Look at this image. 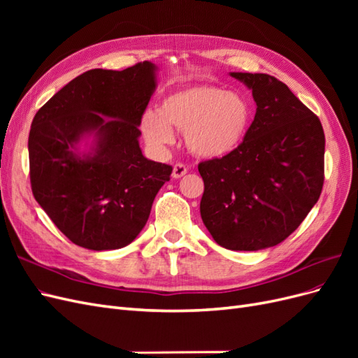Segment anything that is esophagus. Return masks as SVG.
Instances as JSON below:
<instances>
[{
    "label": "esophagus",
    "instance_id": "1",
    "mask_svg": "<svg viewBox=\"0 0 358 358\" xmlns=\"http://www.w3.org/2000/svg\"><path fill=\"white\" fill-rule=\"evenodd\" d=\"M187 171H188L187 166L182 164V162H178V164H175V167H173L171 176L175 178V179H179V178H182V176H185Z\"/></svg>",
    "mask_w": 358,
    "mask_h": 358
}]
</instances>
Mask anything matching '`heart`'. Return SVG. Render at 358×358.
<instances>
[{
    "label": "heart",
    "mask_w": 358,
    "mask_h": 358,
    "mask_svg": "<svg viewBox=\"0 0 358 358\" xmlns=\"http://www.w3.org/2000/svg\"><path fill=\"white\" fill-rule=\"evenodd\" d=\"M251 121L252 106L243 94L200 85L167 94L158 112L143 113L140 128L155 150L173 142L175 127L194 155L222 158L242 145Z\"/></svg>",
    "instance_id": "b5f03b06"
}]
</instances>
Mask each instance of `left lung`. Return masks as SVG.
Listing matches in <instances>:
<instances>
[{
	"instance_id": "left-lung-1",
	"label": "left lung",
	"mask_w": 358,
	"mask_h": 358,
	"mask_svg": "<svg viewBox=\"0 0 358 358\" xmlns=\"http://www.w3.org/2000/svg\"><path fill=\"white\" fill-rule=\"evenodd\" d=\"M257 103L242 145L199 164L200 213L213 241L231 251L284 242L321 196L326 137L288 86L264 73H230Z\"/></svg>"
}]
</instances>
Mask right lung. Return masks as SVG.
Segmentation results:
<instances>
[{
  "label": "right lung",
  "mask_w": 358,
  "mask_h": 358,
  "mask_svg": "<svg viewBox=\"0 0 358 358\" xmlns=\"http://www.w3.org/2000/svg\"><path fill=\"white\" fill-rule=\"evenodd\" d=\"M157 67L143 61L122 71L94 69L59 90L32 119L28 150L34 199L78 246L109 251L131 243L145 227L171 166L138 146L142 116ZM94 134L93 152L77 143Z\"/></svg>",
  "instance_id": "add662e5"
}]
</instances>
